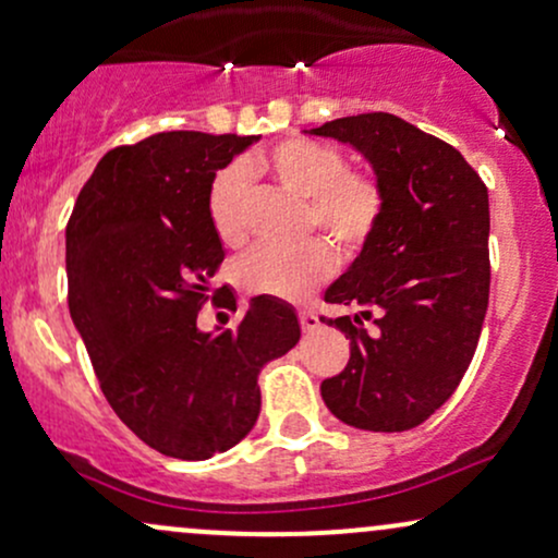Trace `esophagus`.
<instances>
[{
	"label": "esophagus",
	"instance_id": "1",
	"mask_svg": "<svg viewBox=\"0 0 558 558\" xmlns=\"http://www.w3.org/2000/svg\"><path fill=\"white\" fill-rule=\"evenodd\" d=\"M299 319H301V330L304 332H312L319 328V317L315 315V312H301Z\"/></svg>",
	"mask_w": 558,
	"mask_h": 558
}]
</instances>
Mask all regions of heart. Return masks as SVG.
Here are the masks:
<instances>
[{
  "label": "heart",
  "mask_w": 558,
  "mask_h": 558,
  "mask_svg": "<svg viewBox=\"0 0 558 558\" xmlns=\"http://www.w3.org/2000/svg\"><path fill=\"white\" fill-rule=\"evenodd\" d=\"M262 170L280 189L304 204L306 228H315L338 252L354 254L373 235L383 213V191L373 178L345 172L343 157L317 141L293 138L275 146L270 155L246 165ZM241 168H228L209 189V222L228 246L246 235L248 178ZM332 270V257L323 243L299 248H257L235 265V280L246 293L275 299H301Z\"/></svg>",
  "instance_id": "b5f03b06"
}]
</instances>
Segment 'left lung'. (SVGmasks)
I'll list each match as a JSON object with an SVG mask.
<instances>
[{
  "label": "left lung",
  "mask_w": 558,
  "mask_h": 558,
  "mask_svg": "<svg viewBox=\"0 0 558 558\" xmlns=\"http://www.w3.org/2000/svg\"><path fill=\"white\" fill-rule=\"evenodd\" d=\"M304 133L360 151L383 191L373 235L325 288V301L354 315L328 319L351 356L319 393L345 425L412 430L444 407L475 356L490 293L488 189L453 146L396 114Z\"/></svg>",
  "instance_id": "1"
}]
</instances>
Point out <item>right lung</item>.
Returning a JSON list of instances; mask_svg holds the SVG:
<instances>
[{"label": "right lung", "mask_w": 558, "mask_h": 558, "mask_svg": "<svg viewBox=\"0 0 558 558\" xmlns=\"http://www.w3.org/2000/svg\"><path fill=\"white\" fill-rule=\"evenodd\" d=\"M257 141L172 131L118 146L99 159L68 222L70 317L99 386L146 446L185 462L246 438L262 407L259 369L301 336L296 310L275 296L248 299L235 330L196 325L226 259L209 189Z\"/></svg>", "instance_id": "add662e5"}]
</instances>
